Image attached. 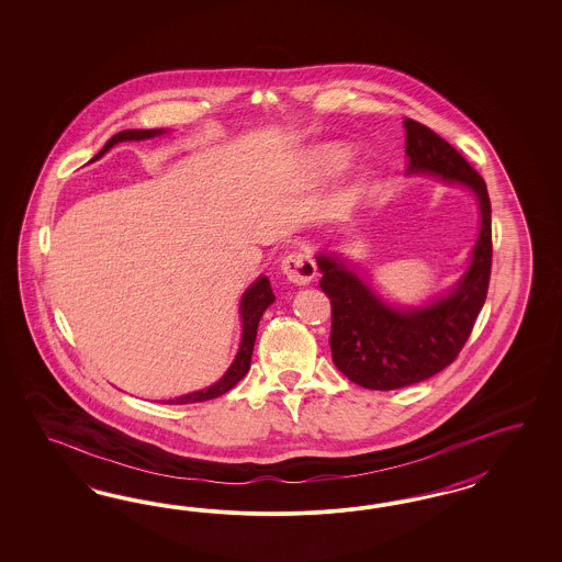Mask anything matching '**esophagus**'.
I'll use <instances>...</instances> for the list:
<instances>
[{"label":"esophagus","instance_id":"obj_1","mask_svg":"<svg viewBox=\"0 0 562 562\" xmlns=\"http://www.w3.org/2000/svg\"><path fill=\"white\" fill-rule=\"evenodd\" d=\"M282 272L286 276L290 284L296 286H306L313 282L317 268H315V259L306 251H294L290 256L284 257L282 261Z\"/></svg>","mask_w":562,"mask_h":562}]
</instances>
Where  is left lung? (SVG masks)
Returning a JSON list of instances; mask_svg holds the SVG:
<instances>
[{
  "mask_svg": "<svg viewBox=\"0 0 562 562\" xmlns=\"http://www.w3.org/2000/svg\"><path fill=\"white\" fill-rule=\"evenodd\" d=\"M409 172H435L474 189L482 226L472 266L456 290L426 308L402 313L381 303L338 257H317L319 286L331 303V360L360 387L390 392L449 367L470 338L486 301L493 266L491 198L484 179L449 142L418 121H404Z\"/></svg>",
  "mask_w": 562,
  "mask_h": 562,
  "instance_id": "8db88e82",
  "label": "left lung"
}]
</instances>
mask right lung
Listing matches in <instances>:
<instances>
[{
	"instance_id": "add662e5",
	"label": "right lung",
	"mask_w": 562,
	"mask_h": 562,
	"mask_svg": "<svg viewBox=\"0 0 562 562\" xmlns=\"http://www.w3.org/2000/svg\"><path fill=\"white\" fill-rule=\"evenodd\" d=\"M162 134V130H125L120 132L117 136L111 137L101 153L97 154L92 160L101 158L102 154L111 150L115 144L125 142V139H146V137L158 136ZM273 303L272 286L270 280L266 276H261L251 289L245 292L243 301H240V317H243V340H240V348H238L237 358L231 364V369L222 376L218 383H214L212 387H207L204 392L188 393L183 397L177 400H169V404H191V402H207L214 400L222 393L231 392L238 381L247 374L249 367H251V357H254V346H256L257 325L263 315V311Z\"/></svg>"
}]
</instances>
